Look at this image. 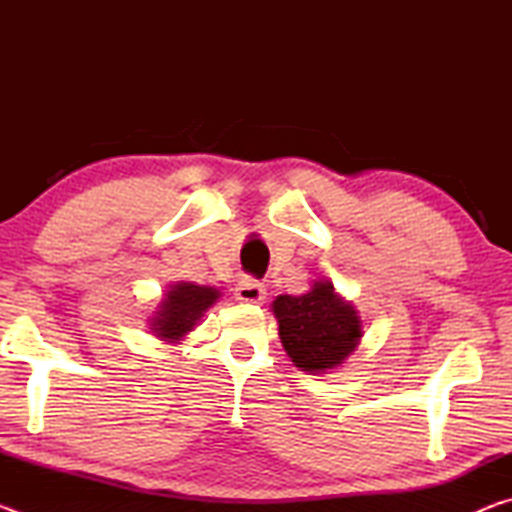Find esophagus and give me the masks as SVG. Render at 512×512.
Instances as JSON below:
<instances>
[{"label": "esophagus", "instance_id": "1", "mask_svg": "<svg viewBox=\"0 0 512 512\" xmlns=\"http://www.w3.org/2000/svg\"><path fill=\"white\" fill-rule=\"evenodd\" d=\"M235 300L239 302H250V305H259V302L266 300V287L259 284L257 280H250L244 277L235 287Z\"/></svg>", "mask_w": 512, "mask_h": 512}]
</instances>
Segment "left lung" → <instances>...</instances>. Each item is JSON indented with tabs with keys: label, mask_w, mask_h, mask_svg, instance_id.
Segmentation results:
<instances>
[{
	"label": "left lung",
	"mask_w": 512,
	"mask_h": 512,
	"mask_svg": "<svg viewBox=\"0 0 512 512\" xmlns=\"http://www.w3.org/2000/svg\"><path fill=\"white\" fill-rule=\"evenodd\" d=\"M277 334L293 366L325 375L359 348L363 320L352 302L339 296L329 280H314L300 296H277L271 305Z\"/></svg>",
	"instance_id": "left-lung-1"
}]
</instances>
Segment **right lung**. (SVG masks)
Wrapping results in <instances>:
<instances>
[{"label": "right lung", "mask_w": 512, "mask_h": 512, "mask_svg": "<svg viewBox=\"0 0 512 512\" xmlns=\"http://www.w3.org/2000/svg\"><path fill=\"white\" fill-rule=\"evenodd\" d=\"M221 298V291L216 287H205V284L194 282H173L169 289L162 293L153 314L149 316V329L155 339L169 345L185 341L189 332L201 323L205 311L214 307Z\"/></svg>", "instance_id": "add662e5"}]
</instances>
